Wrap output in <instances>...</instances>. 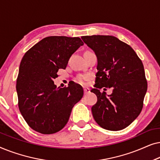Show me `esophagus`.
Returning a JSON list of instances; mask_svg holds the SVG:
<instances>
[{
    "instance_id": "esophagus-1",
    "label": "esophagus",
    "mask_w": 160,
    "mask_h": 160,
    "mask_svg": "<svg viewBox=\"0 0 160 160\" xmlns=\"http://www.w3.org/2000/svg\"><path fill=\"white\" fill-rule=\"evenodd\" d=\"M90 90H89V88H84V95H87V94H88Z\"/></svg>"
}]
</instances>
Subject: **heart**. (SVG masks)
Segmentation results:
<instances>
[{"label": "heart", "instance_id": "1", "mask_svg": "<svg viewBox=\"0 0 160 160\" xmlns=\"http://www.w3.org/2000/svg\"><path fill=\"white\" fill-rule=\"evenodd\" d=\"M89 78V75L88 74H84V75H79L76 77V82L79 83L81 84H85V82H87V79Z\"/></svg>", "mask_w": 160, "mask_h": 160}]
</instances>
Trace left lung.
Segmentation results:
<instances>
[{
	"label": "left lung",
	"instance_id": "obj_1",
	"mask_svg": "<svg viewBox=\"0 0 160 160\" xmlns=\"http://www.w3.org/2000/svg\"><path fill=\"white\" fill-rule=\"evenodd\" d=\"M84 42L95 52L98 73L92 92L98 101L92 107L95 122L108 130L128 127L141 112L147 91L143 62L130 45L112 36H86ZM107 88L113 89L108 97Z\"/></svg>",
	"mask_w": 160,
	"mask_h": 160
}]
</instances>
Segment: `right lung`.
<instances>
[{
    "label": "right lung",
    "mask_w": 160,
    "mask_h": 160,
    "mask_svg": "<svg viewBox=\"0 0 160 160\" xmlns=\"http://www.w3.org/2000/svg\"><path fill=\"white\" fill-rule=\"evenodd\" d=\"M84 44L78 37L49 36L30 48L22 59L16 88L18 106L30 128L50 135L62 130L84 90L76 83L58 88L54 79L72 54Z\"/></svg>",
    "instance_id": "right-lung-1"
}]
</instances>
